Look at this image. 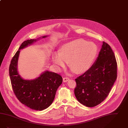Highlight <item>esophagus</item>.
Listing matches in <instances>:
<instances>
[{"label":"esophagus","instance_id":"1","mask_svg":"<svg viewBox=\"0 0 128 128\" xmlns=\"http://www.w3.org/2000/svg\"><path fill=\"white\" fill-rule=\"evenodd\" d=\"M70 80V79L68 78H63V81L64 82H66Z\"/></svg>","mask_w":128,"mask_h":128}]
</instances>
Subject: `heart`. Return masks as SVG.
I'll use <instances>...</instances> for the list:
<instances>
[{
    "label": "heart",
    "mask_w": 128,
    "mask_h": 128,
    "mask_svg": "<svg viewBox=\"0 0 128 128\" xmlns=\"http://www.w3.org/2000/svg\"><path fill=\"white\" fill-rule=\"evenodd\" d=\"M97 54L95 44L78 39L62 46L60 52L54 54L53 62L58 69L64 67L69 62L70 66L75 73L82 74L92 66Z\"/></svg>",
    "instance_id": "obj_1"
}]
</instances>
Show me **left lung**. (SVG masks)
Returning a JSON list of instances; mask_svg holds the SVG:
<instances>
[{"mask_svg":"<svg viewBox=\"0 0 128 128\" xmlns=\"http://www.w3.org/2000/svg\"><path fill=\"white\" fill-rule=\"evenodd\" d=\"M117 64L111 47L103 42L94 64L75 79L74 94L77 100L88 107H93L105 100L117 77Z\"/></svg>","mask_w":128,"mask_h":128,"instance_id":"1","label":"left lung"}]
</instances>
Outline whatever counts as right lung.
Segmentation results:
<instances>
[{
    "label": "right lung",
    "mask_w": 128,
    "mask_h": 128,
    "mask_svg": "<svg viewBox=\"0 0 128 128\" xmlns=\"http://www.w3.org/2000/svg\"><path fill=\"white\" fill-rule=\"evenodd\" d=\"M40 38L24 41L12 58L9 68L11 83L16 97L28 107L36 110H42L51 105L57 89L62 83L60 75L48 70L32 80H24L18 74L17 66L20 50Z\"/></svg>",
    "instance_id": "obj_1"
}]
</instances>
